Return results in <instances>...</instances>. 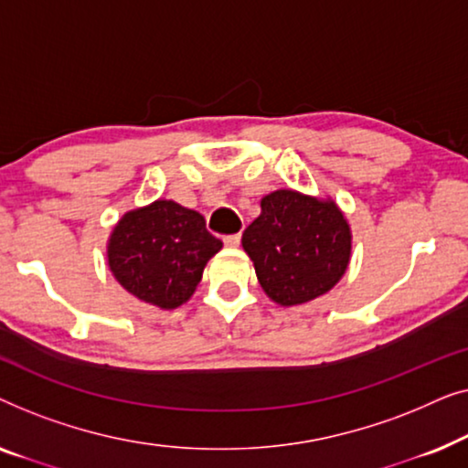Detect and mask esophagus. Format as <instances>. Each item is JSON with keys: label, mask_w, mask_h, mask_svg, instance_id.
I'll return each mask as SVG.
<instances>
[{"label": "esophagus", "mask_w": 468, "mask_h": 468, "mask_svg": "<svg viewBox=\"0 0 468 468\" xmlns=\"http://www.w3.org/2000/svg\"><path fill=\"white\" fill-rule=\"evenodd\" d=\"M223 242H226V247H239L240 245V234H229L223 239Z\"/></svg>", "instance_id": "34e87169"}]
</instances>
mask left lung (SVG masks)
Returning <instances> with one entry per match:
<instances>
[{
    "label": "left lung",
    "mask_w": 468,
    "mask_h": 468,
    "mask_svg": "<svg viewBox=\"0 0 468 468\" xmlns=\"http://www.w3.org/2000/svg\"><path fill=\"white\" fill-rule=\"evenodd\" d=\"M245 232L261 290L279 306H300L328 293L351 261V226L332 197L277 189Z\"/></svg>",
    "instance_id": "1"
}]
</instances>
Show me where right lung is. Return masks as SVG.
I'll return each instance as SVG.
<instances>
[{"label": "right lung", "mask_w": 468, "mask_h": 468, "mask_svg": "<svg viewBox=\"0 0 468 468\" xmlns=\"http://www.w3.org/2000/svg\"><path fill=\"white\" fill-rule=\"evenodd\" d=\"M221 247L197 210L159 197L127 210L114 223L106 260L123 290L146 304L172 311L194 296L204 266Z\"/></svg>", "instance_id": "add662e5"}]
</instances>
